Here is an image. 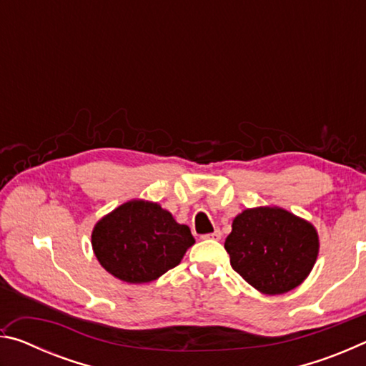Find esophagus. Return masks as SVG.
I'll return each mask as SVG.
<instances>
[{
    "label": "esophagus",
    "instance_id": "obj_1",
    "mask_svg": "<svg viewBox=\"0 0 366 366\" xmlns=\"http://www.w3.org/2000/svg\"><path fill=\"white\" fill-rule=\"evenodd\" d=\"M202 239H207V240H219V239H221V231H219V229H216V231L212 232V234L202 235Z\"/></svg>",
    "mask_w": 366,
    "mask_h": 366
}]
</instances>
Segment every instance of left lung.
Instances as JSON below:
<instances>
[{"label": "left lung", "instance_id": "obj_1", "mask_svg": "<svg viewBox=\"0 0 366 366\" xmlns=\"http://www.w3.org/2000/svg\"><path fill=\"white\" fill-rule=\"evenodd\" d=\"M224 249L231 266L266 295H280L307 280L320 252L312 222L280 207L247 208L232 221Z\"/></svg>", "mask_w": 366, "mask_h": 366}]
</instances>
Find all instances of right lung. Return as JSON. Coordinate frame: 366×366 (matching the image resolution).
I'll use <instances>...</instances> for the list:
<instances>
[{
    "mask_svg": "<svg viewBox=\"0 0 366 366\" xmlns=\"http://www.w3.org/2000/svg\"><path fill=\"white\" fill-rule=\"evenodd\" d=\"M195 244L189 226L179 224L159 203L131 200L104 214L92 231L98 262L117 280L145 284L174 268Z\"/></svg>",
    "mask_w": 366,
    "mask_h": 366,
    "instance_id": "1",
    "label": "right lung"
}]
</instances>
